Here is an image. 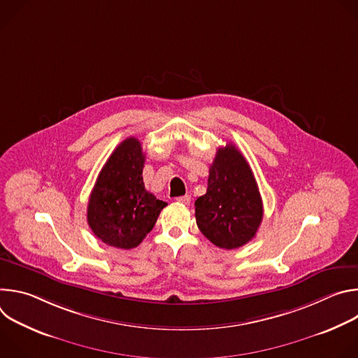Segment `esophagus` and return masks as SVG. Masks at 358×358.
I'll use <instances>...</instances> for the list:
<instances>
[{
  "mask_svg": "<svg viewBox=\"0 0 358 358\" xmlns=\"http://www.w3.org/2000/svg\"><path fill=\"white\" fill-rule=\"evenodd\" d=\"M177 201L181 202V203H184V206H188V203L191 202V196H189V195H182V196H178Z\"/></svg>",
  "mask_w": 358,
  "mask_h": 358,
  "instance_id": "1",
  "label": "esophagus"
}]
</instances>
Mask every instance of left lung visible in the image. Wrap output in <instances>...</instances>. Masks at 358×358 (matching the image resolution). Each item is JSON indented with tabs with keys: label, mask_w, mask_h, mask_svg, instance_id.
<instances>
[{
	"label": "left lung",
	"mask_w": 358,
	"mask_h": 358,
	"mask_svg": "<svg viewBox=\"0 0 358 358\" xmlns=\"http://www.w3.org/2000/svg\"><path fill=\"white\" fill-rule=\"evenodd\" d=\"M264 217L253 173L234 145L220 147L210 167L207 192L195 201L199 231L222 249H236L255 238Z\"/></svg>",
	"instance_id": "obj_1"
}]
</instances>
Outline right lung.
Segmentation results:
<instances>
[{
	"mask_svg": "<svg viewBox=\"0 0 358 358\" xmlns=\"http://www.w3.org/2000/svg\"><path fill=\"white\" fill-rule=\"evenodd\" d=\"M144 159L140 141L129 137L97 176L89 196L87 224L109 246L131 249L140 245L167 206L144 187Z\"/></svg>",
	"mask_w": 358,
	"mask_h": 358,
	"instance_id": "right-lung-1",
	"label": "right lung"
}]
</instances>
